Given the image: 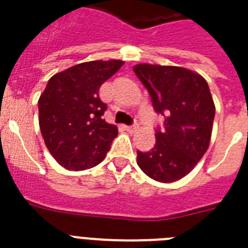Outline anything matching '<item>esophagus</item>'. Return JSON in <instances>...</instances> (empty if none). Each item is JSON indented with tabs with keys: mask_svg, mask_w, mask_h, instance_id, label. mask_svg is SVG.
Here are the masks:
<instances>
[{
	"mask_svg": "<svg viewBox=\"0 0 248 248\" xmlns=\"http://www.w3.org/2000/svg\"><path fill=\"white\" fill-rule=\"evenodd\" d=\"M124 130H126V131H128V132H135L136 130H138V124H132V126H124Z\"/></svg>",
	"mask_w": 248,
	"mask_h": 248,
	"instance_id": "obj_1",
	"label": "esophagus"
}]
</instances>
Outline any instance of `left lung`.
Segmentation results:
<instances>
[{"label": "left lung", "mask_w": 248, "mask_h": 248, "mask_svg": "<svg viewBox=\"0 0 248 248\" xmlns=\"http://www.w3.org/2000/svg\"><path fill=\"white\" fill-rule=\"evenodd\" d=\"M134 72L152 97L153 108L165 117L155 130V145L138 151L144 173L161 183L188 175L210 144L215 104L206 79L181 67L138 64Z\"/></svg>", "instance_id": "1"}]
</instances>
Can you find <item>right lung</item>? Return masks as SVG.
Segmentation results:
<instances>
[{"label":"right lung","mask_w":248,"mask_h":248,"mask_svg":"<svg viewBox=\"0 0 248 248\" xmlns=\"http://www.w3.org/2000/svg\"><path fill=\"white\" fill-rule=\"evenodd\" d=\"M122 65V60L87 62L48 79L38 100L41 134L52 157L67 170L91 169L110 149L118 130L101 118L107 104L99 89Z\"/></svg>","instance_id":"obj_1"}]
</instances>
